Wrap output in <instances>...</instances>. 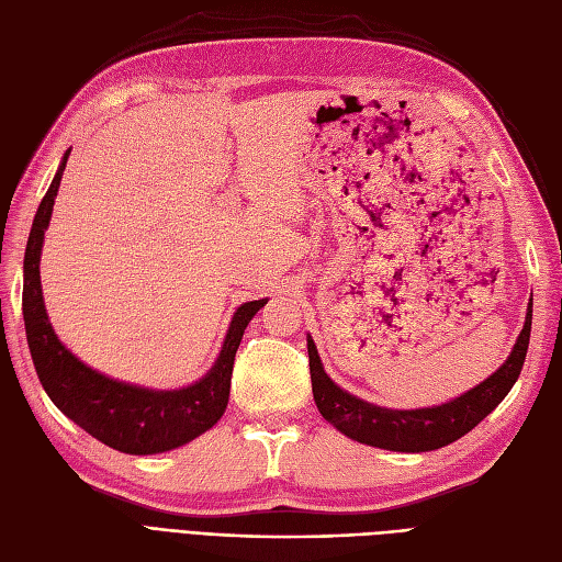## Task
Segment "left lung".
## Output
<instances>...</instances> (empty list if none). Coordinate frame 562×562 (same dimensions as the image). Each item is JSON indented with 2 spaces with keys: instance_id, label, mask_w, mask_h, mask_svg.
I'll list each match as a JSON object with an SVG mask.
<instances>
[{
  "instance_id": "1",
  "label": "left lung",
  "mask_w": 562,
  "mask_h": 562,
  "mask_svg": "<svg viewBox=\"0 0 562 562\" xmlns=\"http://www.w3.org/2000/svg\"><path fill=\"white\" fill-rule=\"evenodd\" d=\"M532 330V302L525 314V326L516 339L512 353L506 361L492 372L487 380L475 384L448 403L431 407H415V411H394L368 403L359 396L349 394L342 386H337L328 372L323 370L318 349L312 335H307L310 351V372H312V391L318 413L323 419L351 440H359L363 446L382 448L391 452H429L443 446L454 443L457 438L469 434L473 427L495 411L504 396L516 384L527 345H530Z\"/></svg>"
}]
</instances>
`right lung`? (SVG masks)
<instances>
[{"label": "right lung", "instance_id": "obj_1", "mask_svg": "<svg viewBox=\"0 0 562 562\" xmlns=\"http://www.w3.org/2000/svg\"><path fill=\"white\" fill-rule=\"evenodd\" d=\"M70 151L72 149H67L63 155L48 192L40 203L23 260V318L32 363L58 411L100 443L126 454L176 450L206 434L225 415L236 349L241 345L250 318L265 307L267 297L244 302L234 312L215 363L206 375L187 386L149 389L119 382L79 361L50 326L40 277L44 232L54 213Z\"/></svg>", "mask_w": 562, "mask_h": 562}]
</instances>
